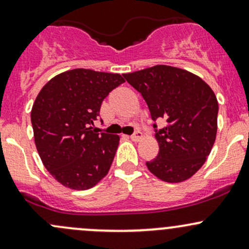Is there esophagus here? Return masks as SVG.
I'll list each match as a JSON object with an SVG mask.
<instances>
[{"mask_svg": "<svg viewBox=\"0 0 249 249\" xmlns=\"http://www.w3.org/2000/svg\"><path fill=\"white\" fill-rule=\"evenodd\" d=\"M141 138H142V133L141 132H136L133 135H130V139H132L133 141H140Z\"/></svg>", "mask_w": 249, "mask_h": 249, "instance_id": "esophagus-1", "label": "esophagus"}]
</instances>
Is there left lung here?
I'll return each mask as SVG.
<instances>
[{"label": "left lung", "instance_id": "obj_1", "mask_svg": "<svg viewBox=\"0 0 249 249\" xmlns=\"http://www.w3.org/2000/svg\"><path fill=\"white\" fill-rule=\"evenodd\" d=\"M125 81L142 95L152 120H165L156 128L158 157L147 168L167 183H180L195 175L209 156L217 133L218 103L202 78L183 69L156 65L124 73Z\"/></svg>", "mask_w": 249, "mask_h": 249}]
</instances>
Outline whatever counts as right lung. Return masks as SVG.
I'll return each instance as SVG.
<instances>
[{
  "mask_svg": "<svg viewBox=\"0 0 249 249\" xmlns=\"http://www.w3.org/2000/svg\"><path fill=\"white\" fill-rule=\"evenodd\" d=\"M124 83L121 74L74 69L53 77L31 113L34 142L44 166L66 188L88 190L109 172L120 136L91 130L101 104Z\"/></svg>",
  "mask_w": 249,
  "mask_h": 249,
  "instance_id": "right-lung-1",
  "label": "right lung"
}]
</instances>
